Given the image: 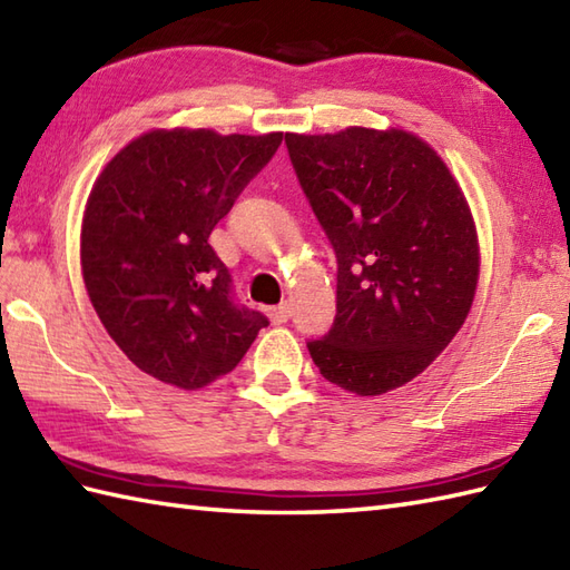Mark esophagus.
I'll list each match as a JSON object with an SVG mask.
<instances>
[{
  "mask_svg": "<svg viewBox=\"0 0 570 570\" xmlns=\"http://www.w3.org/2000/svg\"><path fill=\"white\" fill-rule=\"evenodd\" d=\"M288 316H292V311H288V306L286 304H282V306H274V308H269V318L276 323V325H282V323H286L288 321Z\"/></svg>",
  "mask_w": 570,
  "mask_h": 570,
  "instance_id": "1",
  "label": "esophagus"
}]
</instances>
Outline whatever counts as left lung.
Here are the masks:
<instances>
[{"mask_svg":"<svg viewBox=\"0 0 570 570\" xmlns=\"http://www.w3.org/2000/svg\"><path fill=\"white\" fill-rule=\"evenodd\" d=\"M337 259L333 328L308 341L328 382L377 396L443 353L475 298L480 252L463 190L404 129L286 135Z\"/></svg>","mask_w":570,"mask_h":570,"instance_id":"1","label":"left lung"}]
</instances>
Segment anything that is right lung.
I'll return each mask as SVG.
<instances>
[{
	"label": "right lung",
	"mask_w": 570,
	"mask_h": 570,
	"mask_svg": "<svg viewBox=\"0 0 570 570\" xmlns=\"http://www.w3.org/2000/svg\"><path fill=\"white\" fill-rule=\"evenodd\" d=\"M282 137L154 129L95 180L80 233L85 288L119 350L159 382L200 390L269 325L237 304L208 237Z\"/></svg>",
	"instance_id": "add662e5"
}]
</instances>
